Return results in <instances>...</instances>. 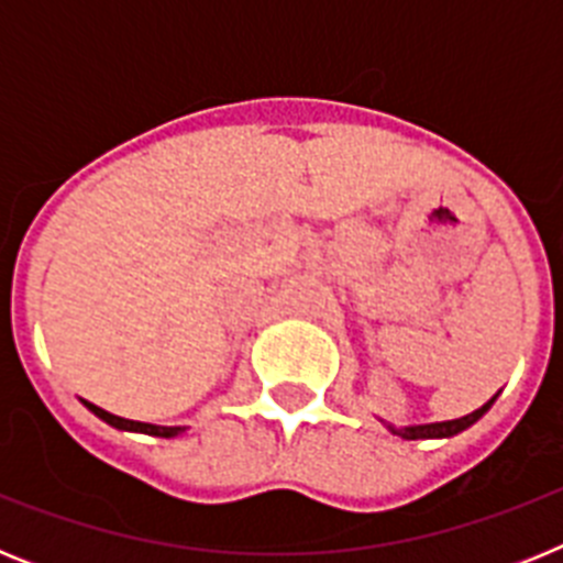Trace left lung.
I'll list each match as a JSON object with an SVG mask.
<instances>
[{"mask_svg": "<svg viewBox=\"0 0 563 563\" xmlns=\"http://www.w3.org/2000/svg\"><path fill=\"white\" fill-rule=\"evenodd\" d=\"M496 397H490V400L482 406V409L471 411V415L460 417V420H445V422H426V426H406V429H397V426H389L386 422V429L391 431V434L402 437V440H442V437H454L460 434V431H465L467 426H474L476 420H479L482 415H485L490 406H494Z\"/></svg>", "mask_w": 563, "mask_h": 563, "instance_id": "1", "label": "left lung"}]
</instances>
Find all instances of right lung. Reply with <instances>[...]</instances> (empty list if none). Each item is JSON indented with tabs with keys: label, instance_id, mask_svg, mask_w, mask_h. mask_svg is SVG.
<instances>
[{
	"label": "right lung",
	"instance_id": "obj_1",
	"mask_svg": "<svg viewBox=\"0 0 563 563\" xmlns=\"http://www.w3.org/2000/svg\"><path fill=\"white\" fill-rule=\"evenodd\" d=\"M84 406H87L89 411L96 417H101L103 422H109V426H114V429H121V431H141V434H152V437H177L180 431V426H152V422H137V420H126V417H114L109 415V411L98 409L96 402H87L84 400Z\"/></svg>",
	"mask_w": 563,
	"mask_h": 563
}]
</instances>
